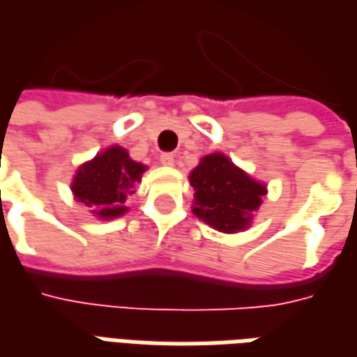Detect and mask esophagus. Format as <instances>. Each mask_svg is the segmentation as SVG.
<instances>
[{"label":"esophagus","mask_w":357,"mask_h":357,"mask_svg":"<svg viewBox=\"0 0 357 357\" xmlns=\"http://www.w3.org/2000/svg\"><path fill=\"white\" fill-rule=\"evenodd\" d=\"M160 162L163 165H173L175 163V154H171V152H163L162 156H160Z\"/></svg>","instance_id":"obj_1"}]
</instances>
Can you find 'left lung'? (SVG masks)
Returning <instances> with one entry per match:
<instances>
[{
    "label": "left lung",
    "mask_w": 357,
    "mask_h": 357,
    "mask_svg": "<svg viewBox=\"0 0 357 357\" xmlns=\"http://www.w3.org/2000/svg\"><path fill=\"white\" fill-rule=\"evenodd\" d=\"M190 184L195 190L194 214L224 233L245 229L265 195L264 184L252 181L224 154L203 158Z\"/></svg>",
    "instance_id": "left-lung-1"
}]
</instances>
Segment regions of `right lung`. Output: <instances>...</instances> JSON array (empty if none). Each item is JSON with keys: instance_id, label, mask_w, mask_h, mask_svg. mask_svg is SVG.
Segmentation results:
<instances>
[{"instance_id": "add662e5", "label": "right lung", "mask_w": 357, "mask_h": 357, "mask_svg": "<svg viewBox=\"0 0 357 357\" xmlns=\"http://www.w3.org/2000/svg\"><path fill=\"white\" fill-rule=\"evenodd\" d=\"M144 165L133 162L120 146H111L77 171L73 194L77 201L92 208L101 218H114L126 213V199L141 181Z\"/></svg>"}]
</instances>
